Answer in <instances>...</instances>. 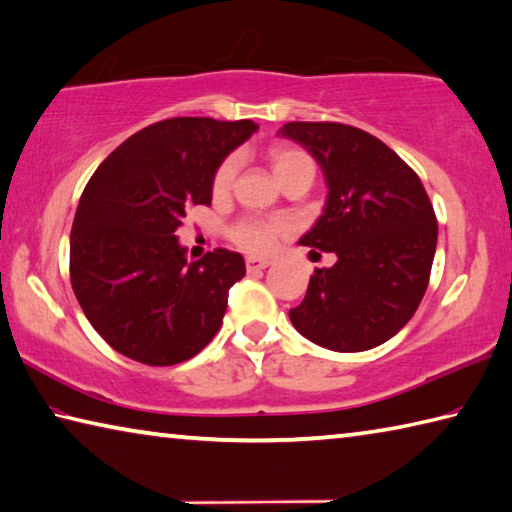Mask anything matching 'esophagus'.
Listing matches in <instances>:
<instances>
[{"mask_svg":"<svg viewBox=\"0 0 512 512\" xmlns=\"http://www.w3.org/2000/svg\"><path fill=\"white\" fill-rule=\"evenodd\" d=\"M271 266V262L268 259H257V257H248L246 259V268L248 273H255V271H264V268Z\"/></svg>","mask_w":512,"mask_h":512,"instance_id":"obj_1","label":"esophagus"}]
</instances>
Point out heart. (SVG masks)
Returning <instances> with one entry per match:
<instances>
[{"label": "heart", "instance_id": "1", "mask_svg": "<svg viewBox=\"0 0 512 512\" xmlns=\"http://www.w3.org/2000/svg\"><path fill=\"white\" fill-rule=\"evenodd\" d=\"M268 161H271V167L277 179L284 185L286 181L295 179V176L306 174L313 179V161L311 156L297 150V147L291 145H275L268 152ZM235 176H237V159L235 156H228V159L221 161L217 165L215 174H212L210 181V192L215 199H226L232 192V185H235ZM286 235V226L282 221L275 219H262V217H244L239 219L237 224H232L228 230V237L235 246H239L246 253H255V255H266L277 246V241Z\"/></svg>", "mask_w": 512, "mask_h": 512}]
</instances>
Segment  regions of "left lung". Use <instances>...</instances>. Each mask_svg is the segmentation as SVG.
<instances>
[{
  "label": "left lung",
  "instance_id": "1",
  "mask_svg": "<svg viewBox=\"0 0 512 512\" xmlns=\"http://www.w3.org/2000/svg\"><path fill=\"white\" fill-rule=\"evenodd\" d=\"M320 163L329 185L324 215L302 246L336 253L315 268L293 327L331 351L383 345L421 304L436 250V215L418 174L376 136L342 123H286ZM315 253V250H311Z\"/></svg>",
  "mask_w": 512,
  "mask_h": 512
}]
</instances>
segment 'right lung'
Segmentation results:
<instances>
[{
  "label": "right lung",
  "instance_id": "right-lung-1",
  "mask_svg": "<svg viewBox=\"0 0 512 512\" xmlns=\"http://www.w3.org/2000/svg\"><path fill=\"white\" fill-rule=\"evenodd\" d=\"M255 129L253 120L167 118L98 165L73 219L69 273L111 349L170 367L215 338L244 257L215 248L188 262L174 232L190 208L210 206L217 165Z\"/></svg>",
  "mask_w": 512,
  "mask_h": 512
}]
</instances>
